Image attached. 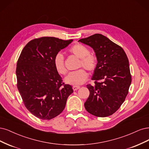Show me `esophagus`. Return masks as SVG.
<instances>
[{"label": "esophagus", "instance_id": "esophagus-1", "mask_svg": "<svg viewBox=\"0 0 149 149\" xmlns=\"http://www.w3.org/2000/svg\"><path fill=\"white\" fill-rule=\"evenodd\" d=\"M80 87V86H75V85H74V86H73V87H72V88H73L74 91H76V90H77L78 89H79Z\"/></svg>", "mask_w": 149, "mask_h": 149}]
</instances>
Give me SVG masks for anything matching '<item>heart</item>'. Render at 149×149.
<instances>
[{
	"instance_id": "b5f03b06",
	"label": "heart",
	"mask_w": 149,
	"mask_h": 149,
	"mask_svg": "<svg viewBox=\"0 0 149 149\" xmlns=\"http://www.w3.org/2000/svg\"><path fill=\"white\" fill-rule=\"evenodd\" d=\"M70 53L74 54L80 59L79 67L84 68L89 72L93 71L97 68L98 61L95 55L89 53L88 47L84 45L77 43L72 46L69 49ZM53 63L56 71L61 75L66 73V69L64 65V56L61 52L57 53L53 60ZM88 74L84 69H80L77 70L70 72L66 76L65 81L67 84L72 85H79L82 84L87 79Z\"/></svg>"
}]
</instances>
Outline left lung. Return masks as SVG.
Wrapping results in <instances>:
<instances>
[{"instance_id":"1","label":"left lung","mask_w":149,"mask_h":149,"mask_svg":"<svg viewBox=\"0 0 149 149\" xmlns=\"http://www.w3.org/2000/svg\"><path fill=\"white\" fill-rule=\"evenodd\" d=\"M79 41L92 47L98 61L92 78L95 85H87L90 95L84 103L85 108L97 117L112 115L125 100L132 81L126 52L101 34Z\"/></svg>"}]
</instances>
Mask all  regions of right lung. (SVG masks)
<instances>
[{
  "mask_svg": "<svg viewBox=\"0 0 149 149\" xmlns=\"http://www.w3.org/2000/svg\"><path fill=\"white\" fill-rule=\"evenodd\" d=\"M73 40L41 37L28 42L18 59L17 88L24 104L38 118L49 120L63 111L72 86L62 82L53 63L55 55Z\"/></svg>",
  "mask_w": 149,
  "mask_h": 149,
  "instance_id": "add662e5",
  "label": "right lung"
}]
</instances>
